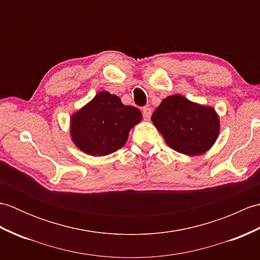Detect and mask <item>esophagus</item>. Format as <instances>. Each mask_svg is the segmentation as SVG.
Returning <instances> with one entry per match:
<instances>
[{"label":"esophagus","instance_id":"esophagus-1","mask_svg":"<svg viewBox=\"0 0 260 260\" xmlns=\"http://www.w3.org/2000/svg\"><path fill=\"white\" fill-rule=\"evenodd\" d=\"M142 113H143V117H144L145 120H148L151 118V115H152V109L150 107H143L142 108Z\"/></svg>","mask_w":260,"mask_h":260}]
</instances>
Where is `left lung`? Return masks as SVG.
Wrapping results in <instances>:
<instances>
[{
	"label": "left lung",
	"instance_id": "obj_1",
	"mask_svg": "<svg viewBox=\"0 0 260 260\" xmlns=\"http://www.w3.org/2000/svg\"><path fill=\"white\" fill-rule=\"evenodd\" d=\"M152 120L167 144L186 155L208 151L219 134V118L214 109L191 103L180 95L163 99Z\"/></svg>",
	"mask_w": 260,
	"mask_h": 260
}]
</instances>
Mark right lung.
Here are the masks:
<instances>
[{
    "label": "right lung",
    "instance_id": "right-lung-1",
    "mask_svg": "<svg viewBox=\"0 0 260 260\" xmlns=\"http://www.w3.org/2000/svg\"><path fill=\"white\" fill-rule=\"evenodd\" d=\"M142 119L140 109L121 104L119 97L107 91L71 117V137L81 151L104 156L125 145L132 127Z\"/></svg>",
    "mask_w": 260,
    "mask_h": 260
}]
</instances>
